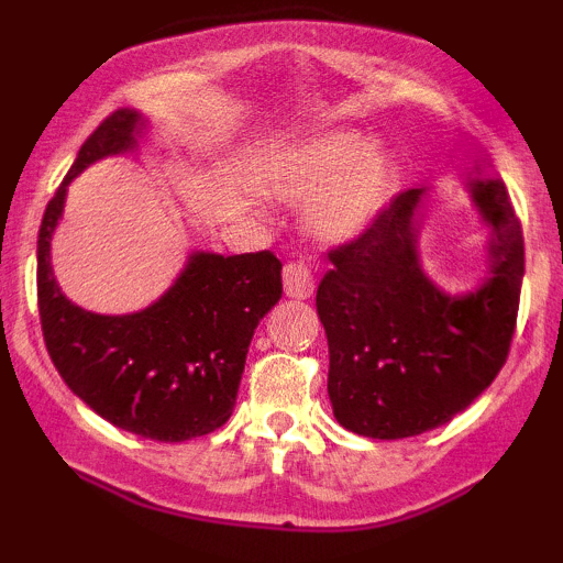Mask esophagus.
<instances>
[{
  "label": "esophagus",
  "instance_id": "34e87169",
  "mask_svg": "<svg viewBox=\"0 0 563 563\" xmlns=\"http://www.w3.org/2000/svg\"><path fill=\"white\" fill-rule=\"evenodd\" d=\"M283 290L290 299H309L314 290L312 269L303 267L301 262H290L283 267Z\"/></svg>",
  "mask_w": 563,
  "mask_h": 563
}]
</instances>
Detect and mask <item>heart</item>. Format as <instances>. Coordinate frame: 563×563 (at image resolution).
I'll return each mask as SVG.
<instances>
[{
	"label": "heart",
	"instance_id": "obj_1",
	"mask_svg": "<svg viewBox=\"0 0 563 563\" xmlns=\"http://www.w3.org/2000/svg\"><path fill=\"white\" fill-rule=\"evenodd\" d=\"M269 187L286 200L309 199L303 224L325 243L352 241L376 222L394 190V164L352 132H325L280 151Z\"/></svg>",
	"mask_w": 563,
	"mask_h": 563
}]
</instances>
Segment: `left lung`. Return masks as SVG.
Masks as SVG:
<instances>
[{
  "label": "left lung",
  "instance_id": "obj_1",
  "mask_svg": "<svg viewBox=\"0 0 563 563\" xmlns=\"http://www.w3.org/2000/svg\"><path fill=\"white\" fill-rule=\"evenodd\" d=\"M468 192L493 230L487 277L463 296L429 280L418 260L426 190L399 192L357 241L328 254L318 314L328 335V397L344 429L405 439L452 421L506 365L525 235L500 179L476 169Z\"/></svg>",
  "mask_w": 563,
  "mask_h": 563
}]
</instances>
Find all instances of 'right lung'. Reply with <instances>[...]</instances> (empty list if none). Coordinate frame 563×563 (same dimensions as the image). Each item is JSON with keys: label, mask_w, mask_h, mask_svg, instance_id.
Instances as JSON below:
<instances>
[{"label": "right lung", "mask_w": 563, "mask_h": 563, "mask_svg": "<svg viewBox=\"0 0 563 563\" xmlns=\"http://www.w3.org/2000/svg\"><path fill=\"white\" fill-rule=\"evenodd\" d=\"M142 129L137 111L108 115L47 203L36 241L38 318L57 373L97 416L137 437L185 442L232 416L256 325L283 296V264L269 251H196L174 286L142 312L95 314L66 299L49 241L68 185L95 161L134 151Z\"/></svg>", "instance_id": "add662e5"}]
</instances>
